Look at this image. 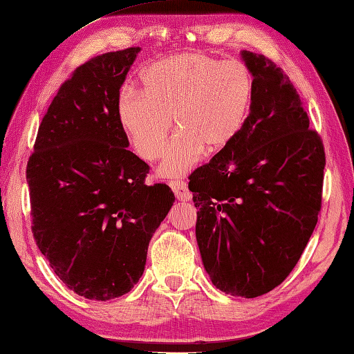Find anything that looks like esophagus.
Segmentation results:
<instances>
[{"label":"esophagus","mask_w":354,"mask_h":354,"mask_svg":"<svg viewBox=\"0 0 354 354\" xmlns=\"http://www.w3.org/2000/svg\"><path fill=\"white\" fill-rule=\"evenodd\" d=\"M170 186L179 201H184V203H186V201L192 198V194H190V190L187 189V184L184 181H171Z\"/></svg>","instance_id":"obj_1"}]
</instances>
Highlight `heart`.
<instances>
[{
  "instance_id": "obj_1",
  "label": "heart",
  "mask_w": 354,
  "mask_h": 354,
  "mask_svg": "<svg viewBox=\"0 0 354 354\" xmlns=\"http://www.w3.org/2000/svg\"><path fill=\"white\" fill-rule=\"evenodd\" d=\"M142 93L124 88L116 116L133 149L145 160L165 149L171 118L178 133L159 173L176 178L205 154L227 149L248 122L255 97V78L241 61H222L209 53L184 52L145 67Z\"/></svg>"
}]
</instances>
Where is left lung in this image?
I'll list each match as a JSON object with an SVG mask.
<instances>
[{"label": "left lung", "mask_w": 354, "mask_h": 354, "mask_svg": "<svg viewBox=\"0 0 354 354\" xmlns=\"http://www.w3.org/2000/svg\"><path fill=\"white\" fill-rule=\"evenodd\" d=\"M255 78L248 122L190 175L205 271L223 293L257 298L288 277L322 207L324 148L290 78L243 50Z\"/></svg>", "instance_id": "1"}]
</instances>
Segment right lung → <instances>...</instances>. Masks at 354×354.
Masks as SVG:
<instances>
[{
  "label": "right lung",
  "instance_id": "add662e5",
  "mask_svg": "<svg viewBox=\"0 0 354 354\" xmlns=\"http://www.w3.org/2000/svg\"><path fill=\"white\" fill-rule=\"evenodd\" d=\"M140 47L77 67L39 126L26 167L32 234L50 266L78 296L129 293L147 265L149 241L173 206L164 183L132 151L116 100Z\"/></svg>",
  "mask_w": 354,
  "mask_h": 354
}]
</instances>
